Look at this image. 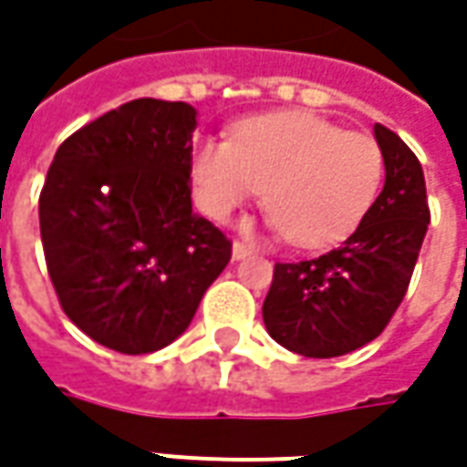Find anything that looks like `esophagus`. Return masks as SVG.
<instances>
[{
	"instance_id": "1",
	"label": "esophagus",
	"mask_w": 467,
	"mask_h": 467,
	"mask_svg": "<svg viewBox=\"0 0 467 467\" xmlns=\"http://www.w3.org/2000/svg\"><path fill=\"white\" fill-rule=\"evenodd\" d=\"M254 249L249 246V244L244 242H234V260H244V257H249Z\"/></svg>"
}]
</instances>
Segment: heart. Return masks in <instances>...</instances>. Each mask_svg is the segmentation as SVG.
<instances>
[{"label":"heart","instance_id":"obj_1","mask_svg":"<svg viewBox=\"0 0 467 467\" xmlns=\"http://www.w3.org/2000/svg\"><path fill=\"white\" fill-rule=\"evenodd\" d=\"M197 202L225 223L262 189L265 210L296 246H327L364 221L385 182V153L309 111L242 121L228 142L205 140L192 158Z\"/></svg>","mask_w":467,"mask_h":467}]
</instances>
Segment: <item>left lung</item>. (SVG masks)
Wrapping results in <instances>:
<instances>
[{
	"instance_id": "obj_1",
	"label": "left lung",
	"mask_w": 467,
	"mask_h": 467,
	"mask_svg": "<svg viewBox=\"0 0 467 467\" xmlns=\"http://www.w3.org/2000/svg\"><path fill=\"white\" fill-rule=\"evenodd\" d=\"M385 187L340 246L314 260L275 262L262 304L270 337L306 358H332L371 343L403 301L421 252L429 200L413 150L382 124Z\"/></svg>"
}]
</instances>
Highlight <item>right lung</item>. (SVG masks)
Segmentation results:
<instances>
[{
	"instance_id": "right-lung-1",
	"label": "right lung",
	"mask_w": 467,
	"mask_h": 467,
	"mask_svg": "<svg viewBox=\"0 0 467 467\" xmlns=\"http://www.w3.org/2000/svg\"><path fill=\"white\" fill-rule=\"evenodd\" d=\"M184 100L137 99L59 145L38 218L64 314L106 348L140 356L187 330L231 260L221 228L192 213Z\"/></svg>"
}]
</instances>
